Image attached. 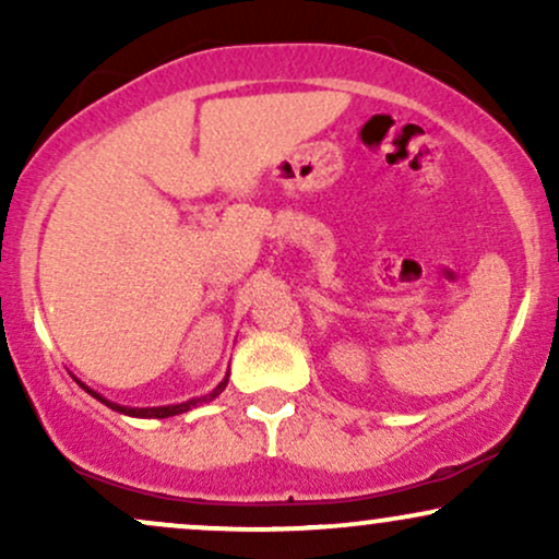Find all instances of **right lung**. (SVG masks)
Segmentation results:
<instances>
[{
    "label": "right lung",
    "instance_id": "obj_1",
    "mask_svg": "<svg viewBox=\"0 0 559 559\" xmlns=\"http://www.w3.org/2000/svg\"><path fill=\"white\" fill-rule=\"evenodd\" d=\"M226 383H228V378L223 383H217V389L213 391V394H207V396H199V400H191V402H186V404H173V407H146V409H133V407H120V404H115V402H107L105 396H99L96 394V391H92L88 389V394L92 396H96V400L99 402H105L107 407H112V409H118V413H126V415H133V418H170V415H181V413H186V409H191V407H197L199 402H210V400H215L217 394H221L223 389H226Z\"/></svg>",
    "mask_w": 559,
    "mask_h": 559
}]
</instances>
